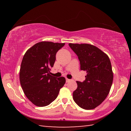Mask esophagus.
<instances>
[{"instance_id":"1","label":"esophagus","mask_w":131,"mask_h":131,"mask_svg":"<svg viewBox=\"0 0 131 131\" xmlns=\"http://www.w3.org/2000/svg\"><path fill=\"white\" fill-rule=\"evenodd\" d=\"M70 81V79H66V83H68V82H69Z\"/></svg>"}]
</instances>
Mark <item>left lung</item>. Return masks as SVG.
Segmentation results:
<instances>
[{
	"label": "left lung",
	"mask_w": 131,
	"mask_h": 131,
	"mask_svg": "<svg viewBox=\"0 0 131 131\" xmlns=\"http://www.w3.org/2000/svg\"><path fill=\"white\" fill-rule=\"evenodd\" d=\"M69 46L78 57L80 69L87 72L85 80L76 81L77 88L73 98L84 109H94L105 101L112 87L113 73L110 59L91 44L69 43Z\"/></svg>",
	"instance_id": "obj_1"
}]
</instances>
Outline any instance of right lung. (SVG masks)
<instances>
[{
	"instance_id": "add662e5",
	"label": "right lung",
	"mask_w": 131,
	"mask_h": 131,
	"mask_svg": "<svg viewBox=\"0 0 131 131\" xmlns=\"http://www.w3.org/2000/svg\"><path fill=\"white\" fill-rule=\"evenodd\" d=\"M65 43L41 41L27 50L22 61L19 80L27 98L39 107L47 106L58 95L65 84L63 77L50 75L55 55Z\"/></svg>"
}]
</instances>
